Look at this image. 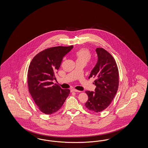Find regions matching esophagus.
Instances as JSON below:
<instances>
[{"instance_id":"1","label":"esophagus","mask_w":148,"mask_h":148,"mask_svg":"<svg viewBox=\"0 0 148 148\" xmlns=\"http://www.w3.org/2000/svg\"><path fill=\"white\" fill-rule=\"evenodd\" d=\"M71 92H80L81 91L75 90V89H72V90H71Z\"/></svg>"}]
</instances>
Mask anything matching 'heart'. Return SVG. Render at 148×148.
I'll list each match as a JSON object with an SVG mask.
<instances>
[{
	"label": "heart",
	"mask_w": 148,
	"mask_h": 148,
	"mask_svg": "<svg viewBox=\"0 0 148 148\" xmlns=\"http://www.w3.org/2000/svg\"><path fill=\"white\" fill-rule=\"evenodd\" d=\"M76 62L82 61L87 63L91 58V54L90 51L86 48H81L75 53Z\"/></svg>",
	"instance_id": "heart-1"
}]
</instances>
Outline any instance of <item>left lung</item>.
<instances>
[{"instance_id":"obj_1","label":"left lung","mask_w":148,"mask_h":148,"mask_svg":"<svg viewBox=\"0 0 148 148\" xmlns=\"http://www.w3.org/2000/svg\"><path fill=\"white\" fill-rule=\"evenodd\" d=\"M98 62L90 73L89 79L95 78V92L86 91L88 100L85 106L96 113L101 112L112 103L119 86V72L115 60L102 48L96 49Z\"/></svg>"}]
</instances>
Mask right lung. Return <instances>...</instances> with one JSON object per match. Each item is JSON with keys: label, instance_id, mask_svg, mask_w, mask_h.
I'll list each match as a JSON object with an SVG mask.
<instances>
[{"label": "right lung", "instance_id": "1", "mask_svg": "<svg viewBox=\"0 0 148 148\" xmlns=\"http://www.w3.org/2000/svg\"><path fill=\"white\" fill-rule=\"evenodd\" d=\"M73 46H58L44 50L32 58L27 72L29 92L40 111L51 114L62 107L70 93L54 84L55 74L60 67L63 58Z\"/></svg>", "mask_w": 148, "mask_h": 148}]
</instances>
